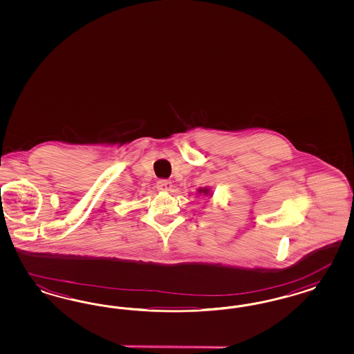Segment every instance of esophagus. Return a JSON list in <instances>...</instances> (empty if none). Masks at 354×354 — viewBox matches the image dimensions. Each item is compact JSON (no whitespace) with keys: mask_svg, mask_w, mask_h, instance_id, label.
<instances>
[{"mask_svg":"<svg viewBox=\"0 0 354 354\" xmlns=\"http://www.w3.org/2000/svg\"><path fill=\"white\" fill-rule=\"evenodd\" d=\"M158 192H164L168 193L171 190V183L169 180H158Z\"/></svg>","mask_w":354,"mask_h":354,"instance_id":"34e87169","label":"esophagus"}]
</instances>
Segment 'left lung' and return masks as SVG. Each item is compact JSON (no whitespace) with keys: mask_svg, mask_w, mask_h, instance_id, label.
<instances>
[{"mask_svg":"<svg viewBox=\"0 0 354 354\" xmlns=\"http://www.w3.org/2000/svg\"><path fill=\"white\" fill-rule=\"evenodd\" d=\"M196 194H198V196H212V190H211V187H209V186H205V187H198L196 189Z\"/></svg>","mask_w":354,"mask_h":354,"instance_id":"1","label":"left lung"}]
</instances>
